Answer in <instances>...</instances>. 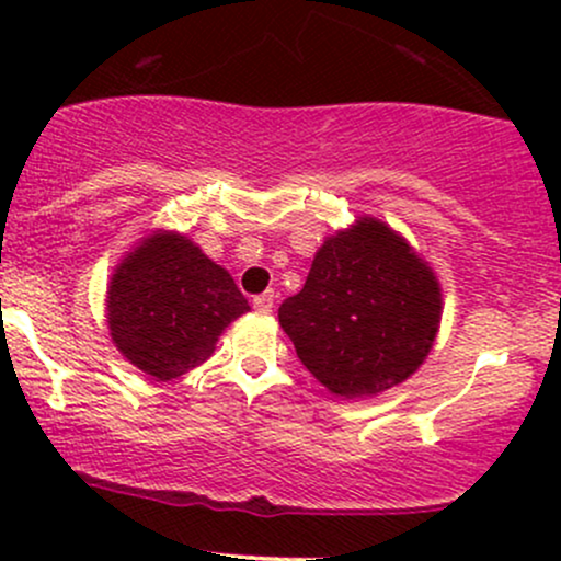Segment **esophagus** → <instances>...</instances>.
<instances>
[{"label":"esophagus","instance_id":"1","mask_svg":"<svg viewBox=\"0 0 561 561\" xmlns=\"http://www.w3.org/2000/svg\"><path fill=\"white\" fill-rule=\"evenodd\" d=\"M274 300H276V295L272 293V289H268V293H263V295H255V298H253L255 311H259V313H272Z\"/></svg>","mask_w":561,"mask_h":561}]
</instances>
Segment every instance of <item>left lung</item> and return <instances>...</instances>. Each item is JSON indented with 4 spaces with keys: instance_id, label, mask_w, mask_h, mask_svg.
Masks as SVG:
<instances>
[{
    "instance_id": "1",
    "label": "left lung",
    "mask_w": 561,
    "mask_h": 561,
    "mask_svg": "<svg viewBox=\"0 0 561 561\" xmlns=\"http://www.w3.org/2000/svg\"><path fill=\"white\" fill-rule=\"evenodd\" d=\"M440 285L388 224L364 216L327 237L279 324L298 358L334 396L390 390L420 369L440 327Z\"/></svg>"
}]
</instances>
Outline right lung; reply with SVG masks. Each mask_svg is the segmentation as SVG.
<instances>
[{
  "instance_id": "1",
  "label": "right lung",
  "mask_w": 561,
  "mask_h": 561,
  "mask_svg": "<svg viewBox=\"0 0 561 561\" xmlns=\"http://www.w3.org/2000/svg\"><path fill=\"white\" fill-rule=\"evenodd\" d=\"M244 311L248 300L227 268L176 231L145 237L107 285L115 347L160 382L203 364L218 334Z\"/></svg>"
}]
</instances>
